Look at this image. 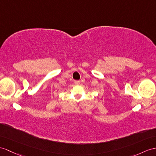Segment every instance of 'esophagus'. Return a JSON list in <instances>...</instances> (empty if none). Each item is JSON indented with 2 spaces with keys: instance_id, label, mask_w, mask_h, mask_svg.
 Returning <instances> with one entry per match:
<instances>
[{
  "instance_id": "obj_1",
  "label": "esophagus",
  "mask_w": 156,
  "mask_h": 156,
  "mask_svg": "<svg viewBox=\"0 0 156 156\" xmlns=\"http://www.w3.org/2000/svg\"><path fill=\"white\" fill-rule=\"evenodd\" d=\"M74 82H75V83L76 85H79V84H80V81H75Z\"/></svg>"
}]
</instances>
